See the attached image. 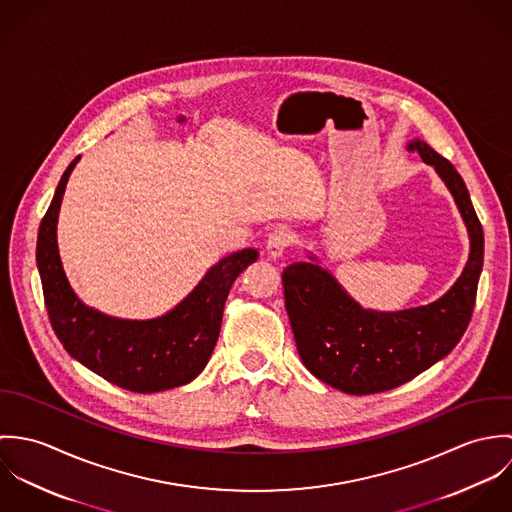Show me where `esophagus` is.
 <instances>
[{
	"mask_svg": "<svg viewBox=\"0 0 512 512\" xmlns=\"http://www.w3.org/2000/svg\"><path fill=\"white\" fill-rule=\"evenodd\" d=\"M293 242V234L290 228H286V226H280V228H276L272 234H270V238H268V254L272 256V258H280L290 246H292Z\"/></svg>",
	"mask_w": 512,
	"mask_h": 512,
	"instance_id": "esophagus-1",
	"label": "esophagus"
}]
</instances>
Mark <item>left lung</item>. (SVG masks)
<instances>
[{"label":"left lung","instance_id":"8db88e82","mask_svg":"<svg viewBox=\"0 0 512 512\" xmlns=\"http://www.w3.org/2000/svg\"><path fill=\"white\" fill-rule=\"evenodd\" d=\"M408 149L436 167L469 230L471 254L449 292L430 305L380 313L355 303L317 264L293 262L282 272L286 311L303 365L347 394L384 392L436 365L459 343L475 307L485 238L469 191L436 149L420 140Z\"/></svg>","mask_w":512,"mask_h":512}]
</instances>
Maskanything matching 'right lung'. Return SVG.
<instances>
[{"instance_id": "add662e5", "label": "right lung", "mask_w": 512, "mask_h": 512, "mask_svg": "<svg viewBox=\"0 0 512 512\" xmlns=\"http://www.w3.org/2000/svg\"><path fill=\"white\" fill-rule=\"evenodd\" d=\"M67 167L41 220L37 268L55 335L78 363L132 392L151 394L191 382L217 345L224 301L238 274L258 258L244 248L222 258L173 311L149 321H124L86 307L74 295L57 248V219L69 175Z\"/></svg>"}]
</instances>
